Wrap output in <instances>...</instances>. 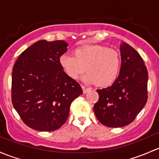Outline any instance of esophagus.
Masks as SVG:
<instances>
[{
  "mask_svg": "<svg viewBox=\"0 0 159 159\" xmlns=\"http://www.w3.org/2000/svg\"><path fill=\"white\" fill-rule=\"evenodd\" d=\"M82 89H83V93H88L89 90H91L90 88H88V87H86L85 86H82Z\"/></svg>",
  "mask_w": 159,
  "mask_h": 159,
  "instance_id": "1",
  "label": "esophagus"
}]
</instances>
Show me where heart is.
I'll use <instances>...</instances> for the list:
<instances>
[{
  "instance_id": "obj_1",
  "label": "heart",
  "mask_w": 159,
  "mask_h": 159,
  "mask_svg": "<svg viewBox=\"0 0 159 159\" xmlns=\"http://www.w3.org/2000/svg\"><path fill=\"white\" fill-rule=\"evenodd\" d=\"M60 65L72 80L78 79L86 70L88 73L83 77L84 81L106 86L117 78L121 67V57L116 50L90 44L75 49L73 56L62 55Z\"/></svg>"
}]
</instances>
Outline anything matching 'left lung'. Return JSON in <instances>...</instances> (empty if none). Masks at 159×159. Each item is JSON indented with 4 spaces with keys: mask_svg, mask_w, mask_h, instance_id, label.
Masks as SVG:
<instances>
[{
    "mask_svg": "<svg viewBox=\"0 0 159 159\" xmlns=\"http://www.w3.org/2000/svg\"><path fill=\"white\" fill-rule=\"evenodd\" d=\"M120 73L111 86L97 89L99 100L94 105L98 120L108 127L129 125L148 99V71L138 52L128 43L120 45Z\"/></svg>",
    "mask_w": 159,
    "mask_h": 159,
    "instance_id": "obj_1",
    "label": "left lung"
}]
</instances>
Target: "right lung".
<instances>
[{"mask_svg": "<svg viewBox=\"0 0 159 159\" xmlns=\"http://www.w3.org/2000/svg\"><path fill=\"white\" fill-rule=\"evenodd\" d=\"M67 46L63 40H39L21 53L13 67V106L31 129L51 132L60 128L70 104L83 93L60 65Z\"/></svg>", "mask_w": 159, "mask_h": 159, "instance_id": "right-lung-1", "label": "right lung"}]
</instances>
